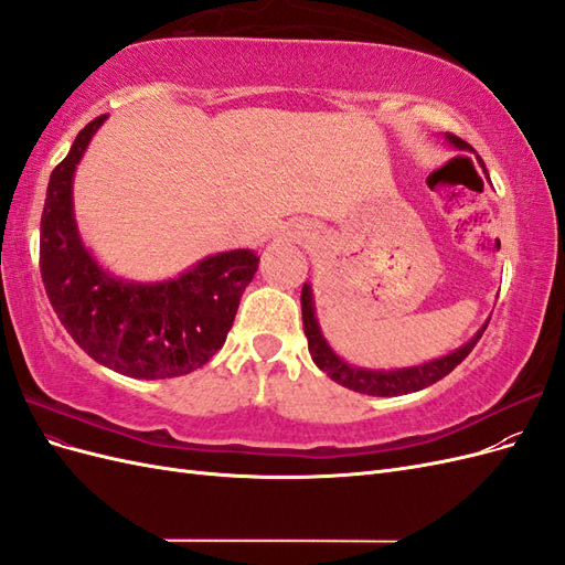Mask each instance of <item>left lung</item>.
<instances>
[{
	"label": "left lung",
	"mask_w": 565,
	"mask_h": 565,
	"mask_svg": "<svg viewBox=\"0 0 565 565\" xmlns=\"http://www.w3.org/2000/svg\"><path fill=\"white\" fill-rule=\"evenodd\" d=\"M448 141L459 148V150H473L467 141L457 139V136H448ZM481 167L486 169L483 160L478 158ZM301 318H303V334L309 339V351L313 363L328 372V377L341 386H347L358 393H367V396H405V393H415L426 386L436 384L438 380L450 374L465 358L471 353L476 347V341L483 337L488 322H483V328L478 330L465 347H459L457 351L436 358V361L413 365V367H398V370H367V367H355L349 365L344 358H339L332 347L328 344V339L322 337L320 324L316 318V303H313V289L309 282H303L301 287Z\"/></svg>",
	"instance_id": "left-lung-1"
}]
</instances>
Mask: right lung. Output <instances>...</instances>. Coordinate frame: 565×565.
<instances>
[{"label": "right lung", "instance_id": "add662e5", "mask_svg": "<svg viewBox=\"0 0 565 565\" xmlns=\"http://www.w3.org/2000/svg\"><path fill=\"white\" fill-rule=\"evenodd\" d=\"M100 115L84 127L51 172L42 224L40 270L46 297L75 344L134 380H169L202 367L224 347L259 256L231 249L204 256L179 278H115L84 247L73 212V177Z\"/></svg>", "mask_w": 565, "mask_h": 565}]
</instances>
